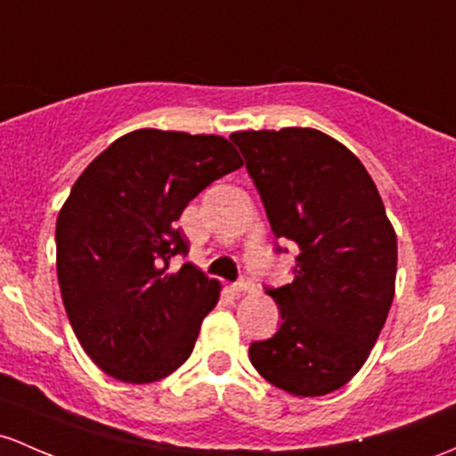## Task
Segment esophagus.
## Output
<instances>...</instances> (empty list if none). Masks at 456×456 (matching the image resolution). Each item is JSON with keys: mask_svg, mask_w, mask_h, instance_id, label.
<instances>
[{"mask_svg": "<svg viewBox=\"0 0 456 456\" xmlns=\"http://www.w3.org/2000/svg\"><path fill=\"white\" fill-rule=\"evenodd\" d=\"M232 288H233V289H236V292H244V294H247V292H253V288H255V285H253V281H251V279L242 277V279H240V281H236V283H233V285H232Z\"/></svg>", "mask_w": 456, "mask_h": 456, "instance_id": "obj_1", "label": "esophagus"}]
</instances>
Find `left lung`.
<instances>
[{"instance_id":"1","label":"left lung","mask_w":456,"mask_h":456,"mask_svg":"<svg viewBox=\"0 0 456 456\" xmlns=\"http://www.w3.org/2000/svg\"><path fill=\"white\" fill-rule=\"evenodd\" d=\"M229 138L247 159L273 233L301 251L294 281L266 289L281 327L253 342L248 359L283 392L331 394L362 370L387 320L396 232L366 167L335 138L312 127Z\"/></svg>"}]
</instances>
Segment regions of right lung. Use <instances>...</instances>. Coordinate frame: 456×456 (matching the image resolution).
Listing matches in <instances>:
<instances>
[{
  "mask_svg": "<svg viewBox=\"0 0 456 456\" xmlns=\"http://www.w3.org/2000/svg\"><path fill=\"white\" fill-rule=\"evenodd\" d=\"M214 134L136 129L114 140L73 183L56 223V270L71 327L110 377L153 383L192 353L220 283L192 264L177 220L214 179L242 167Z\"/></svg>",
  "mask_w": 456,
  "mask_h": 456,
  "instance_id": "1",
  "label": "right lung"
}]
</instances>
